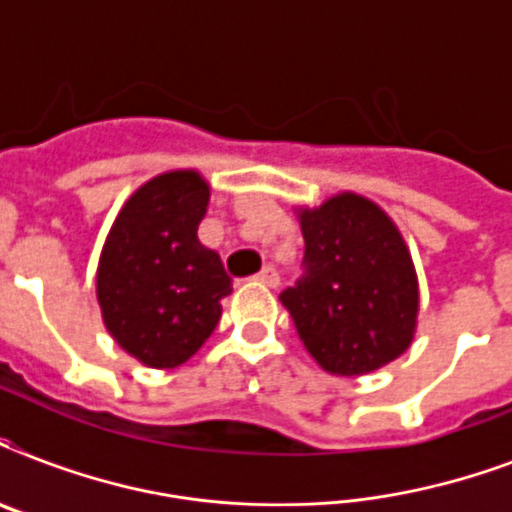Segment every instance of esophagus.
I'll return each instance as SVG.
<instances>
[{"mask_svg": "<svg viewBox=\"0 0 512 512\" xmlns=\"http://www.w3.org/2000/svg\"><path fill=\"white\" fill-rule=\"evenodd\" d=\"M255 279L260 281V284H265V287H271V289H273V287H279V273L273 271L271 265H265L263 271L257 273Z\"/></svg>", "mask_w": 512, "mask_h": 512, "instance_id": "obj_1", "label": "esophagus"}]
</instances>
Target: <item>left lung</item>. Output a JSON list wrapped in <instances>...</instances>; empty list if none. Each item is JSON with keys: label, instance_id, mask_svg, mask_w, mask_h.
I'll return each instance as SVG.
<instances>
[{"label": "left lung", "instance_id": "1", "mask_svg": "<svg viewBox=\"0 0 512 512\" xmlns=\"http://www.w3.org/2000/svg\"><path fill=\"white\" fill-rule=\"evenodd\" d=\"M305 273L281 292L305 350L321 369L358 377L414 340L420 287L406 241L374 201L337 193L300 209Z\"/></svg>", "mask_w": 512, "mask_h": 512}]
</instances>
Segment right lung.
<instances>
[{
    "label": "right lung",
    "instance_id": "obj_1",
    "mask_svg": "<svg viewBox=\"0 0 512 512\" xmlns=\"http://www.w3.org/2000/svg\"><path fill=\"white\" fill-rule=\"evenodd\" d=\"M209 185L172 170L140 185L116 215L98 263L103 324L130 356L154 369L185 364L215 332L231 276L199 241Z\"/></svg>",
    "mask_w": 512,
    "mask_h": 512
}]
</instances>
